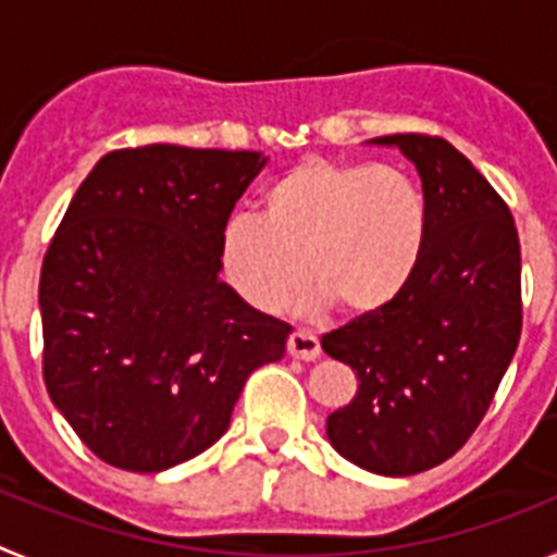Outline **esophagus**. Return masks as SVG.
Here are the masks:
<instances>
[{
  "label": "esophagus",
  "instance_id": "obj_1",
  "mask_svg": "<svg viewBox=\"0 0 557 557\" xmlns=\"http://www.w3.org/2000/svg\"><path fill=\"white\" fill-rule=\"evenodd\" d=\"M289 357L304 359V362H312V359L321 357V339L314 337L312 332H304V329H295L287 339Z\"/></svg>",
  "mask_w": 557,
  "mask_h": 557
}]
</instances>
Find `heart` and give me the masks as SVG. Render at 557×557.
Listing matches in <instances>:
<instances>
[{
	"label": "heart",
	"mask_w": 557,
	"mask_h": 557,
	"mask_svg": "<svg viewBox=\"0 0 557 557\" xmlns=\"http://www.w3.org/2000/svg\"><path fill=\"white\" fill-rule=\"evenodd\" d=\"M426 220L424 191L405 170L312 156L262 191V220L225 225L220 256L259 312H282L309 275L307 309L373 314L410 287Z\"/></svg>",
	"instance_id": "b5f03b06"
}]
</instances>
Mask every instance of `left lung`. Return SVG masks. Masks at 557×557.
I'll list each match as a JSON object with an SVG mask.
<instances>
[{
	"label": "left lung",
	"instance_id": "8db88e82",
	"mask_svg": "<svg viewBox=\"0 0 557 557\" xmlns=\"http://www.w3.org/2000/svg\"><path fill=\"white\" fill-rule=\"evenodd\" d=\"M376 141L396 145L421 175L426 245L391 307L323 334V351L359 382L326 432L359 469L410 476L462 449L494 401L521 337V248L508 203L449 141Z\"/></svg>",
	"mask_w": 557,
	"mask_h": 557
}]
</instances>
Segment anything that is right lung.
I'll list each match as a JSON object with an SVG mask.
<instances>
[{
  "mask_svg": "<svg viewBox=\"0 0 557 557\" xmlns=\"http://www.w3.org/2000/svg\"><path fill=\"white\" fill-rule=\"evenodd\" d=\"M264 159L147 145L97 161L41 264L44 385L108 466L152 474L209 449L293 329L218 278Z\"/></svg>",
  "mask_w": 557,
  "mask_h": 557,
  "instance_id": "right-lung-1",
  "label": "right lung"
}]
</instances>
